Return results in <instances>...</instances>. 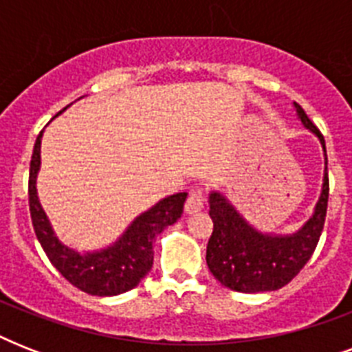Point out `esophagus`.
<instances>
[{"mask_svg":"<svg viewBox=\"0 0 352 352\" xmlns=\"http://www.w3.org/2000/svg\"><path fill=\"white\" fill-rule=\"evenodd\" d=\"M204 208V195L203 190H199V188H193L188 193L186 204H184V212L186 214H197L201 210Z\"/></svg>","mask_w":352,"mask_h":352,"instance_id":"esophagus-1","label":"esophagus"}]
</instances>
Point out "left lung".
<instances>
[{"label":"left lung","instance_id":"left-lung-1","mask_svg":"<svg viewBox=\"0 0 352 352\" xmlns=\"http://www.w3.org/2000/svg\"><path fill=\"white\" fill-rule=\"evenodd\" d=\"M294 107L303 126L320 138L325 153V140L320 129L300 104L294 102ZM208 203L214 232L206 246V263L214 278L228 289L248 294L281 289L305 267L322 235L329 203L327 153L322 195L311 219L296 234L270 235L257 232L219 192L210 193Z\"/></svg>","mask_w":352,"mask_h":352}]
</instances>
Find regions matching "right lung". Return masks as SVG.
I'll list each match as a JSON object with an SVG mask.
<instances>
[{"label":"right lung","mask_w":352,"mask_h":352,"mask_svg":"<svg viewBox=\"0 0 352 352\" xmlns=\"http://www.w3.org/2000/svg\"><path fill=\"white\" fill-rule=\"evenodd\" d=\"M62 113V111H60ZM41 135H38L30 159L29 208L36 237L58 272L76 289L91 296H117L135 289L153 267V241L166 226L182 215L186 192L162 199L153 208L138 215L115 245L104 250L80 252L62 245L41 208L36 193V175L40 170Z\"/></svg>","instance_id":"add662e5"}]
</instances>
